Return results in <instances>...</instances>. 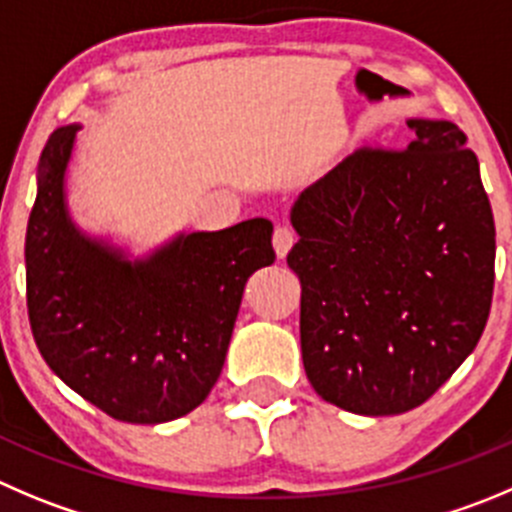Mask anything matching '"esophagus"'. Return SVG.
<instances>
[{"label":"esophagus","mask_w":512,"mask_h":512,"mask_svg":"<svg viewBox=\"0 0 512 512\" xmlns=\"http://www.w3.org/2000/svg\"><path fill=\"white\" fill-rule=\"evenodd\" d=\"M294 243H296L294 228L276 226V231H274V251H276V256H279V259H284V256H286V253H289V248L294 246Z\"/></svg>","instance_id":"esophagus-1"}]
</instances>
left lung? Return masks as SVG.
Segmentation results:
<instances>
[{
    "label": "left lung",
    "instance_id": "1",
    "mask_svg": "<svg viewBox=\"0 0 512 512\" xmlns=\"http://www.w3.org/2000/svg\"><path fill=\"white\" fill-rule=\"evenodd\" d=\"M407 125L405 148L354 150L291 206L306 377L354 415L430 399L478 347L493 301V208L467 135Z\"/></svg>",
    "mask_w": 512,
    "mask_h": 512
}]
</instances>
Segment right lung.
Returning a JSON list of instances; mask_svg holds the SVG:
<instances>
[{"instance_id": "add662e5", "label": "right lung", "mask_w": 512, "mask_h": 512, "mask_svg": "<svg viewBox=\"0 0 512 512\" xmlns=\"http://www.w3.org/2000/svg\"><path fill=\"white\" fill-rule=\"evenodd\" d=\"M72 123L47 140L27 223V309L52 372L105 415L160 425L196 410L221 377L253 271L274 264L266 218L175 233L130 256L82 231L67 206Z\"/></svg>"}]
</instances>
